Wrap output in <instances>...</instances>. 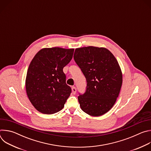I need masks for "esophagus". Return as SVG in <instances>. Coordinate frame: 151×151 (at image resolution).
Returning a JSON list of instances; mask_svg holds the SVG:
<instances>
[{
	"label": "esophagus",
	"mask_w": 151,
	"mask_h": 151,
	"mask_svg": "<svg viewBox=\"0 0 151 151\" xmlns=\"http://www.w3.org/2000/svg\"><path fill=\"white\" fill-rule=\"evenodd\" d=\"M72 93L73 94H75L76 93V87H72Z\"/></svg>",
	"instance_id": "1"
}]
</instances>
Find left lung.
Here are the masks:
<instances>
[{
    "label": "left lung",
    "instance_id": "obj_1",
    "mask_svg": "<svg viewBox=\"0 0 151 151\" xmlns=\"http://www.w3.org/2000/svg\"><path fill=\"white\" fill-rule=\"evenodd\" d=\"M73 58L87 81L83 94L78 97L82 110L101 116L114 105L122 83V75L114 55L104 48L87 47L75 50Z\"/></svg>",
    "mask_w": 151,
    "mask_h": 151
}]
</instances>
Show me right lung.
Instances as JSON below:
<instances>
[{
	"instance_id": "obj_1",
	"label": "right lung",
	"mask_w": 151,
	"mask_h": 151,
	"mask_svg": "<svg viewBox=\"0 0 151 151\" xmlns=\"http://www.w3.org/2000/svg\"><path fill=\"white\" fill-rule=\"evenodd\" d=\"M74 49L44 48L32 60L27 73V96L36 109L44 114L61 111L72 93L63 68L71 61Z\"/></svg>"
}]
</instances>
